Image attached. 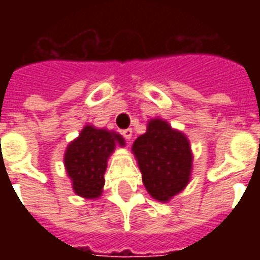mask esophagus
I'll list each match as a JSON object with an SVG mask.
<instances>
[{
	"label": "esophagus",
	"instance_id": "1",
	"mask_svg": "<svg viewBox=\"0 0 260 260\" xmlns=\"http://www.w3.org/2000/svg\"><path fill=\"white\" fill-rule=\"evenodd\" d=\"M132 134H134V131L131 129V128L122 131V135H124L125 139H131V138H132Z\"/></svg>",
	"mask_w": 260,
	"mask_h": 260
}]
</instances>
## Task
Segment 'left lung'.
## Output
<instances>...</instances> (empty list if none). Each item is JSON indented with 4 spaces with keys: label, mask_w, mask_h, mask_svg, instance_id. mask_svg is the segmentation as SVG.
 Instances as JSON below:
<instances>
[{
    "label": "left lung",
    "mask_w": 260,
    "mask_h": 260,
    "mask_svg": "<svg viewBox=\"0 0 260 260\" xmlns=\"http://www.w3.org/2000/svg\"><path fill=\"white\" fill-rule=\"evenodd\" d=\"M143 185L153 199L167 203L189 184L193 154L189 139L163 118L147 121L132 145Z\"/></svg>",
    "instance_id": "8db88e82"
}]
</instances>
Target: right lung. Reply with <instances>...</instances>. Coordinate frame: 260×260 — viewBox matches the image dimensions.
Listing matches in <instances>:
<instances>
[{
    "label": "right lung",
    "instance_id": "right-lung-1",
    "mask_svg": "<svg viewBox=\"0 0 260 260\" xmlns=\"http://www.w3.org/2000/svg\"><path fill=\"white\" fill-rule=\"evenodd\" d=\"M117 146H125L122 136L90 124L85 125L79 136L69 142L64 167L76 195L89 201L102 196L107 161Z\"/></svg>",
    "mask_w": 260,
    "mask_h": 260
}]
</instances>
